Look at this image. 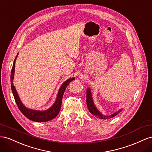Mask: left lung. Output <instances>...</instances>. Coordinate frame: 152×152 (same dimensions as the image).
I'll return each instance as SVG.
<instances>
[{
    "instance_id": "1",
    "label": "left lung",
    "mask_w": 152,
    "mask_h": 152,
    "mask_svg": "<svg viewBox=\"0 0 152 152\" xmlns=\"http://www.w3.org/2000/svg\"><path fill=\"white\" fill-rule=\"evenodd\" d=\"M86 105H87L88 110L89 111L92 113L94 116L97 117V118H100V119H107V118H112V117H114L115 115L118 114V113H119L120 111L115 113L113 115H112L111 116H103L100 112H99L95 106H94V104L92 100V95H91V92L90 88H87L86 90Z\"/></svg>"
}]
</instances>
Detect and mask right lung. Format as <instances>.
Here are the masks:
<instances>
[{"label":"right lung","instance_id":"1","mask_svg":"<svg viewBox=\"0 0 152 152\" xmlns=\"http://www.w3.org/2000/svg\"><path fill=\"white\" fill-rule=\"evenodd\" d=\"M16 58H17V55L14 60L13 65H12V67L11 69V90L12 92V94H13L15 102L16 103L17 106H18L19 110L26 117H27V118H28L30 120L34 121V122H47V121L53 119L57 116L60 110V108H61L62 100L63 95L65 92V90H66L67 86L69 84V83H70L71 81L75 80V78L69 79L67 81H65L62 84V85L61 86V87H60L58 91L57 98L56 99L55 102L49 110L45 111H35V110L28 109V108L25 107L23 104L21 103L18 95L17 94L16 90L13 85V83H12V80H13V78H14L15 61H16Z\"/></svg>","mask_w":152,"mask_h":152}]
</instances>
